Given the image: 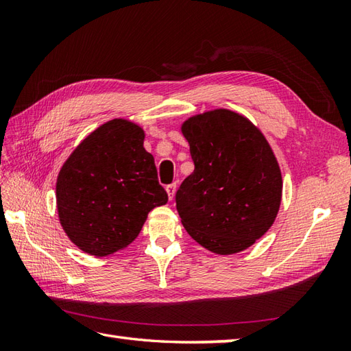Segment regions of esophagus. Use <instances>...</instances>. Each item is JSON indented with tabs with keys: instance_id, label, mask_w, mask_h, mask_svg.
I'll list each match as a JSON object with an SVG mask.
<instances>
[{
	"instance_id": "obj_1",
	"label": "esophagus",
	"mask_w": 351,
	"mask_h": 351,
	"mask_svg": "<svg viewBox=\"0 0 351 351\" xmlns=\"http://www.w3.org/2000/svg\"><path fill=\"white\" fill-rule=\"evenodd\" d=\"M166 191H167V196H169V199H170V200L173 199V196H175V191H176V182L167 185V187H166Z\"/></svg>"
}]
</instances>
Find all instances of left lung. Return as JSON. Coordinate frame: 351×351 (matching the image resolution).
Returning <instances> with one entry per match:
<instances>
[{"label":"left lung","instance_id":"obj_1","mask_svg":"<svg viewBox=\"0 0 351 351\" xmlns=\"http://www.w3.org/2000/svg\"><path fill=\"white\" fill-rule=\"evenodd\" d=\"M195 171L176 193L185 230L217 255L243 252L276 220L282 173L271 146L247 117L215 108L181 125Z\"/></svg>","mask_w":351,"mask_h":351}]
</instances>
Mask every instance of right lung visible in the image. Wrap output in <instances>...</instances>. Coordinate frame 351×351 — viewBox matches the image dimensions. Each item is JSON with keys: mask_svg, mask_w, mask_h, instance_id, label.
I'll return each instance as SVG.
<instances>
[{"mask_svg": "<svg viewBox=\"0 0 351 351\" xmlns=\"http://www.w3.org/2000/svg\"><path fill=\"white\" fill-rule=\"evenodd\" d=\"M143 141L140 125L113 119L88 134L58 171V220L88 255L107 256L128 247L149 211L167 204Z\"/></svg>", "mask_w": 351, "mask_h": 351, "instance_id": "1", "label": "right lung"}]
</instances>
